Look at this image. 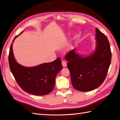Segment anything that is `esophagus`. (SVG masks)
Here are the masks:
<instances>
[{"label": "esophagus", "instance_id": "1", "mask_svg": "<svg viewBox=\"0 0 120 120\" xmlns=\"http://www.w3.org/2000/svg\"><path fill=\"white\" fill-rule=\"evenodd\" d=\"M62 64L63 67H67V62L65 61H62Z\"/></svg>", "mask_w": 120, "mask_h": 120}]
</instances>
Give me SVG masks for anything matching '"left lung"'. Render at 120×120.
I'll use <instances>...</instances> for the list:
<instances>
[{
	"mask_svg": "<svg viewBox=\"0 0 120 120\" xmlns=\"http://www.w3.org/2000/svg\"><path fill=\"white\" fill-rule=\"evenodd\" d=\"M95 32L96 47L93 53L82 57L74 49L65 56L72 85L79 91H90L100 86L111 63V52L107 38L97 28Z\"/></svg>",
	"mask_w": 120,
	"mask_h": 120,
	"instance_id": "8db88e82",
	"label": "left lung"
}]
</instances>
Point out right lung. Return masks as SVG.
Listing matches in <instances>:
<instances>
[{"label": "right lung", "mask_w": 120, "mask_h": 120, "mask_svg": "<svg viewBox=\"0 0 120 120\" xmlns=\"http://www.w3.org/2000/svg\"><path fill=\"white\" fill-rule=\"evenodd\" d=\"M19 35L14 38L10 48L8 59L11 72L18 85L24 91L35 95H46L53 90L56 76L62 68L60 58L53 62L34 67L21 65L15 60L12 48L13 43Z\"/></svg>", "instance_id": "obj_1"}]
</instances>
